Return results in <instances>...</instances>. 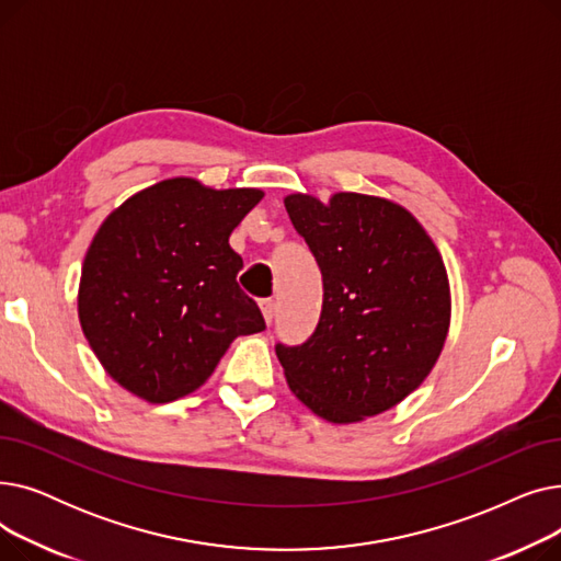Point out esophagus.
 <instances>
[{
    "label": "esophagus",
    "instance_id": "34e87169",
    "mask_svg": "<svg viewBox=\"0 0 561 561\" xmlns=\"http://www.w3.org/2000/svg\"><path fill=\"white\" fill-rule=\"evenodd\" d=\"M259 307H261V313H263V320L265 322H268V325H271V322H273V318H275V300H261L259 302Z\"/></svg>",
    "mask_w": 561,
    "mask_h": 561
}]
</instances>
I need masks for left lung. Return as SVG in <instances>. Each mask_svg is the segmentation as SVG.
Masks as SVG:
<instances>
[{"instance_id": "1", "label": "left lung", "mask_w": 561, "mask_h": 561, "mask_svg": "<svg viewBox=\"0 0 561 561\" xmlns=\"http://www.w3.org/2000/svg\"><path fill=\"white\" fill-rule=\"evenodd\" d=\"M284 206L325 284L313 336L277 345L286 385L328 423L385 414L423 385L446 345L444 256L416 216L387 197L290 193Z\"/></svg>"}]
</instances>
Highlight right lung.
<instances>
[{
	"instance_id": "add662e5",
	"label": "right lung",
	"mask_w": 561,
	"mask_h": 561,
	"mask_svg": "<svg viewBox=\"0 0 561 561\" xmlns=\"http://www.w3.org/2000/svg\"><path fill=\"white\" fill-rule=\"evenodd\" d=\"M261 188H211L193 176L147 186L113 209L85 250L81 332L113 381L163 404L197 391L236 336L265 330L236 284L229 233Z\"/></svg>"
}]
</instances>
